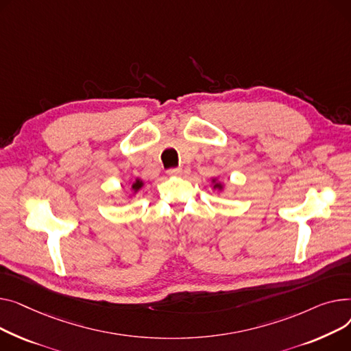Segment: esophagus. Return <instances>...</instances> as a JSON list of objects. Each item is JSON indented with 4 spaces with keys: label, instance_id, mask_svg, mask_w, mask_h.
<instances>
[{
    "label": "esophagus",
    "instance_id": "34e87169",
    "mask_svg": "<svg viewBox=\"0 0 351 351\" xmlns=\"http://www.w3.org/2000/svg\"><path fill=\"white\" fill-rule=\"evenodd\" d=\"M181 173V169L180 167H176V169H169L167 170V174L169 176H178Z\"/></svg>",
    "mask_w": 351,
    "mask_h": 351
}]
</instances>
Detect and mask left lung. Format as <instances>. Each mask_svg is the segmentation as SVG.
<instances>
[{"instance_id":"obj_1","label":"left lung","mask_w":351,"mask_h":351,"mask_svg":"<svg viewBox=\"0 0 351 351\" xmlns=\"http://www.w3.org/2000/svg\"><path fill=\"white\" fill-rule=\"evenodd\" d=\"M215 187H219V185H218V184H215Z\"/></svg>"}]
</instances>
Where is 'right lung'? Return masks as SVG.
<instances>
[{"instance_id":"right-lung-1","label":"right lung","mask_w":351,"mask_h":351,"mask_svg":"<svg viewBox=\"0 0 351 351\" xmlns=\"http://www.w3.org/2000/svg\"><path fill=\"white\" fill-rule=\"evenodd\" d=\"M141 185H143V182H141L140 180H136V181H134V184H133V190H134V191L140 190V189H141Z\"/></svg>"}]
</instances>
